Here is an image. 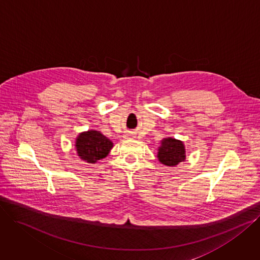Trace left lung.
Returning a JSON list of instances; mask_svg holds the SVG:
<instances>
[{
	"mask_svg": "<svg viewBox=\"0 0 260 260\" xmlns=\"http://www.w3.org/2000/svg\"><path fill=\"white\" fill-rule=\"evenodd\" d=\"M158 160L161 164L174 167L186 159V148L182 140L166 137L161 140V145L157 153Z\"/></svg>",
	"mask_w": 260,
	"mask_h": 260,
	"instance_id": "8db88e82",
	"label": "left lung"
}]
</instances>
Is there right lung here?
I'll use <instances>...</instances> for the list:
<instances>
[{"mask_svg":"<svg viewBox=\"0 0 260 260\" xmlns=\"http://www.w3.org/2000/svg\"><path fill=\"white\" fill-rule=\"evenodd\" d=\"M74 147L77 156L82 161L95 164L109 154L113 143L100 131L88 130L77 135Z\"/></svg>","mask_w":260,"mask_h":260,"instance_id":"right-lung-1","label":"right lung"}]
</instances>
